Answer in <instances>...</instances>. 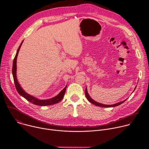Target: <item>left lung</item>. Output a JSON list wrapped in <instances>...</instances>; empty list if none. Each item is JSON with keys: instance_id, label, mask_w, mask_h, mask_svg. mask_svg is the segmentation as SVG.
Returning a JSON list of instances; mask_svg holds the SVG:
<instances>
[{"instance_id": "left-lung-1", "label": "left lung", "mask_w": 149, "mask_h": 149, "mask_svg": "<svg viewBox=\"0 0 149 149\" xmlns=\"http://www.w3.org/2000/svg\"><path fill=\"white\" fill-rule=\"evenodd\" d=\"M136 89V88H135ZM85 94H86V97L87 98V100L90 102H91L92 104L97 105V106H99V107H116V106L117 105H119L120 104H121L122 103H123L125 100H124L123 101H121V102H118L117 104H114L113 105H105V104H101V103H99V102H97L96 101H95L94 100H93L89 95L88 92H87V88H86V90H85Z\"/></svg>"}]
</instances>
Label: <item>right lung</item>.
<instances>
[{
	"instance_id": "add662e5",
	"label": "right lung",
	"mask_w": 149,
	"mask_h": 149,
	"mask_svg": "<svg viewBox=\"0 0 149 149\" xmlns=\"http://www.w3.org/2000/svg\"><path fill=\"white\" fill-rule=\"evenodd\" d=\"M22 43H23V41L21 42V44H20L19 47L18 48L16 54V55L14 58V60H13V67H12V74H13V80H14V82H15V86L16 89L18 93L20 95H22V97H24L28 101H29V102H31V103H32V104H33L36 105H40V106L50 105H52V104H56V103L59 102L60 101L62 100L63 96H64V95H65L67 86L64 88H63L60 92V93L58 95H56V97H55L52 98H51V99L44 100H38V99L28 94L26 92H25L24 91V90L22 88H21L19 82H17V78H16V59H17V56L18 53H19V49L20 48V47H21V45H22Z\"/></svg>"
}]
</instances>
